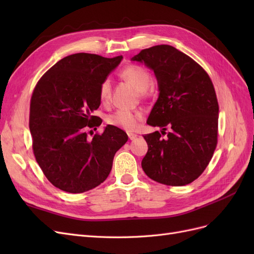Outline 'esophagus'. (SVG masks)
I'll use <instances>...</instances> for the list:
<instances>
[{
	"instance_id": "1",
	"label": "esophagus",
	"mask_w": 254,
	"mask_h": 254,
	"mask_svg": "<svg viewBox=\"0 0 254 254\" xmlns=\"http://www.w3.org/2000/svg\"><path fill=\"white\" fill-rule=\"evenodd\" d=\"M136 136H137V134H135V133L128 132V137H129L130 140H134V139H136Z\"/></svg>"
}]
</instances>
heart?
Instances as JSON below:
<instances>
[{
    "instance_id": "b5f03b06",
    "label": "heart",
    "mask_w": 254,
    "mask_h": 254,
    "mask_svg": "<svg viewBox=\"0 0 254 254\" xmlns=\"http://www.w3.org/2000/svg\"><path fill=\"white\" fill-rule=\"evenodd\" d=\"M121 77L140 92L147 89L151 80L149 72L143 66L136 64H130L125 68H123V71L121 72ZM111 89L112 86L109 79H105L102 81L98 90V97L99 101L103 104L109 102L111 96ZM142 119L143 112L140 110L118 109L106 118V122L111 126L127 130V131H132V130L139 126Z\"/></svg>"
}]
</instances>
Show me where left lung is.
<instances>
[{"mask_svg":"<svg viewBox=\"0 0 254 254\" xmlns=\"http://www.w3.org/2000/svg\"><path fill=\"white\" fill-rule=\"evenodd\" d=\"M131 60L152 68L160 90L147 124L162 131L144 135L148 151L143 171L159 183L187 186L204 172L217 146L219 106L213 82L200 64L171 45L142 50Z\"/></svg>","mask_w":254,"mask_h":254,"instance_id":"left-lung-1","label":"left lung"}]
</instances>
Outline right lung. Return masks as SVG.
Masks as SVG:
<instances>
[{
	"mask_svg": "<svg viewBox=\"0 0 254 254\" xmlns=\"http://www.w3.org/2000/svg\"><path fill=\"white\" fill-rule=\"evenodd\" d=\"M122 59L73 54L38 80L30 98L29 130L37 163L54 187L83 193L109 176L115 152L128 135L111 125L92 139L88 134L103 122L92 115L101 105L99 86Z\"/></svg>",
	"mask_w": 254,
	"mask_h": 254,
	"instance_id": "right-lung-1",
	"label": "right lung"
}]
</instances>
